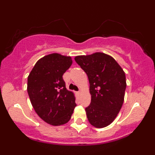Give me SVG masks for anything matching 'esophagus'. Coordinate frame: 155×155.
<instances>
[{
    "label": "esophagus",
    "mask_w": 155,
    "mask_h": 155,
    "mask_svg": "<svg viewBox=\"0 0 155 155\" xmlns=\"http://www.w3.org/2000/svg\"><path fill=\"white\" fill-rule=\"evenodd\" d=\"M76 93L77 94V95H80V94H81V91H78V92H76Z\"/></svg>",
    "instance_id": "obj_1"
}]
</instances>
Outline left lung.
Here are the masks:
<instances>
[{
  "label": "left lung",
  "instance_id": "obj_1",
  "mask_svg": "<svg viewBox=\"0 0 155 155\" xmlns=\"http://www.w3.org/2000/svg\"><path fill=\"white\" fill-rule=\"evenodd\" d=\"M75 61L88 76L91 104L85 108L90 123L102 128L114 120L123 104L125 74L110 55L96 52L80 55Z\"/></svg>",
  "mask_w": 155,
  "mask_h": 155
}]
</instances>
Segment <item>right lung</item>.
<instances>
[{"label": "right lung", "mask_w": 155, "mask_h": 155, "mask_svg": "<svg viewBox=\"0 0 155 155\" xmlns=\"http://www.w3.org/2000/svg\"><path fill=\"white\" fill-rule=\"evenodd\" d=\"M72 64L71 57L58 53L37 61L28 77V92L35 111L48 124L58 126L70 120L76 106L63 75Z\"/></svg>", "instance_id": "1"}]
</instances>
